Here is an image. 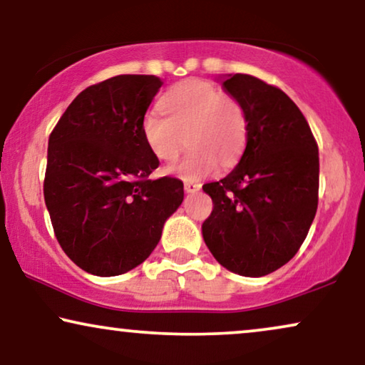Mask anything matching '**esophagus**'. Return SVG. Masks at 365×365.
<instances>
[{
    "label": "esophagus",
    "instance_id": "34e87169",
    "mask_svg": "<svg viewBox=\"0 0 365 365\" xmlns=\"http://www.w3.org/2000/svg\"><path fill=\"white\" fill-rule=\"evenodd\" d=\"M184 189H186V192H197L199 189H201V184L194 181H186L184 182Z\"/></svg>",
    "mask_w": 365,
    "mask_h": 365
}]
</instances>
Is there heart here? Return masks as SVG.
Segmentation results:
<instances>
[{
    "label": "heart",
    "mask_w": 365,
    "mask_h": 365,
    "mask_svg": "<svg viewBox=\"0 0 365 365\" xmlns=\"http://www.w3.org/2000/svg\"><path fill=\"white\" fill-rule=\"evenodd\" d=\"M164 113L149 111L141 123L143 138L153 156L174 163L186 149L191 153L173 173L186 181H199L229 168L241 156L247 139L242 104L216 84L187 79L163 98Z\"/></svg>",
    "instance_id": "b5f03b06"
}]
</instances>
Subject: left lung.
<instances>
[{"mask_svg": "<svg viewBox=\"0 0 365 365\" xmlns=\"http://www.w3.org/2000/svg\"><path fill=\"white\" fill-rule=\"evenodd\" d=\"M222 86L242 104L247 143L226 178L202 186L214 204L202 237L221 266L261 277L291 261L307 236L319 201V149L282 89L239 73Z\"/></svg>", "mask_w": 365, "mask_h": 365, "instance_id": "obj_1", "label": "left lung"}]
</instances>
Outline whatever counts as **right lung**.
Returning a JSON list of instances; mask_svg holds the SVG:
<instances>
[{
	"mask_svg": "<svg viewBox=\"0 0 365 365\" xmlns=\"http://www.w3.org/2000/svg\"><path fill=\"white\" fill-rule=\"evenodd\" d=\"M161 86L151 74L93 84L49 134L43 192L54 236L94 276H119L146 261L182 202V181L149 179L159 159L144 143L141 123Z\"/></svg>",
	"mask_w": 365,
	"mask_h": 365,
	"instance_id": "1",
	"label": "right lung"
}]
</instances>
